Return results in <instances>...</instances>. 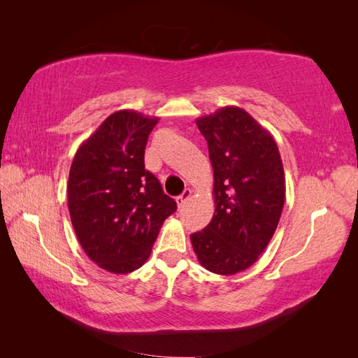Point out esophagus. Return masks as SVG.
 <instances>
[{"mask_svg":"<svg viewBox=\"0 0 358 358\" xmlns=\"http://www.w3.org/2000/svg\"><path fill=\"white\" fill-rule=\"evenodd\" d=\"M191 195H192L191 189H185V192L181 194V195H178L177 199H175V201H177V206H178V208H183L185 203H186L189 199H191Z\"/></svg>","mask_w":358,"mask_h":358,"instance_id":"obj_1","label":"esophagus"}]
</instances>
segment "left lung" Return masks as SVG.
<instances>
[{
    "instance_id": "obj_1",
    "label": "left lung",
    "mask_w": 358,
    "mask_h": 358,
    "mask_svg": "<svg viewBox=\"0 0 358 358\" xmlns=\"http://www.w3.org/2000/svg\"><path fill=\"white\" fill-rule=\"evenodd\" d=\"M214 169L215 214L191 235L208 271L234 275L269 245L285 204V171L275 140L249 113L226 106L196 120Z\"/></svg>"
}]
</instances>
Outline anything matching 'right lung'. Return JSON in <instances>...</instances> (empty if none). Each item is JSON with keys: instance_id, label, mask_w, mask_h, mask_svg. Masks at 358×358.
<instances>
[{"instance_id": "1", "label": "right lung", "mask_w": 358, "mask_h": 358, "mask_svg": "<svg viewBox=\"0 0 358 358\" xmlns=\"http://www.w3.org/2000/svg\"><path fill=\"white\" fill-rule=\"evenodd\" d=\"M158 118L118 110L78 148L67 181L72 226L87 257L104 271L129 273L150 255L177 203L144 169V149Z\"/></svg>"}]
</instances>
